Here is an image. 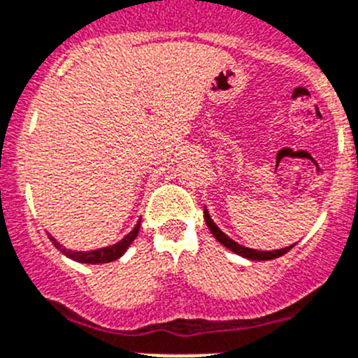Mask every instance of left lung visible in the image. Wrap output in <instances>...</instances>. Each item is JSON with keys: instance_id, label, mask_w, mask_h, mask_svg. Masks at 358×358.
<instances>
[{"instance_id": "obj_1", "label": "left lung", "mask_w": 358, "mask_h": 358, "mask_svg": "<svg viewBox=\"0 0 358 358\" xmlns=\"http://www.w3.org/2000/svg\"><path fill=\"white\" fill-rule=\"evenodd\" d=\"M204 221H206V226H208V230L212 231L213 237H215V239L219 241L222 246H224V248H228L230 252L237 253V255H241V257L250 259V261H271V259H277V257H280V255H284V253H288L289 250L295 246V244H292V246H286V248H280V250H271V252H262V250L246 248V246H243V244L235 243L234 239H230V237H228V235H226L224 231H222L221 228H219V226L212 221V217H210L206 206H204Z\"/></svg>"}]
</instances>
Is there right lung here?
<instances>
[{
	"label": "right lung",
	"mask_w": 358,
	"mask_h": 358,
	"mask_svg": "<svg viewBox=\"0 0 358 358\" xmlns=\"http://www.w3.org/2000/svg\"><path fill=\"white\" fill-rule=\"evenodd\" d=\"M139 226H141V221H137V224L134 226L132 231H128L123 239L117 241L115 244L103 246V248L97 250H88V252H76V250L65 248V246H63L56 237H52L50 234H48V239L52 241V244H54L63 255H66V257L72 259V261L83 262V264H105V262L117 261L119 257H123L124 252L128 250V246L134 243V239H136L137 234H139Z\"/></svg>",
	"instance_id": "obj_1"
}]
</instances>
